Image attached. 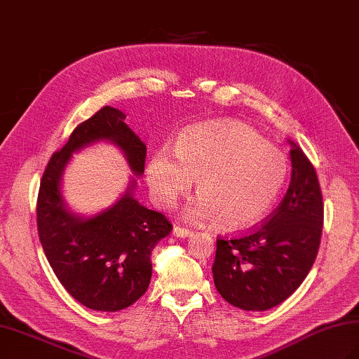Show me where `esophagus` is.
<instances>
[{
  "label": "esophagus",
  "instance_id": "1",
  "mask_svg": "<svg viewBox=\"0 0 359 359\" xmlns=\"http://www.w3.org/2000/svg\"><path fill=\"white\" fill-rule=\"evenodd\" d=\"M172 234L177 236V238L184 239V238H191L193 231L191 230H187V228H182V226H174L172 228Z\"/></svg>",
  "mask_w": 359,
  "mask_h": 359
}]
</instances>
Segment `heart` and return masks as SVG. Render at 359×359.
I'll list each match as a JSON object with an SVG mask.
<instances>
[{"instance_id": "1", "label": "heart", "mask_w": 359, "mask_h": 359, "mask_svg": "<svg viewBox=\"0 0 359 359\" xmlns=\"http://www.w3.org/2000/svg\"><path fill=\"white\" fill-rule=\"evenodd\" d=\"M288 163L253 129L238 121H211L182 133L175 157L154 152L147 168L152 199L172 208L196 182V199L184 216L211 222L224 231H245L261 224L285 185Z\"/></svg>"}]
</instances>
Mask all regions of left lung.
Here are the masks:
<instances>
[{
	"mask_svg": "<svg viewBox=\"0 0 359 359\" xmlns=\"http://www.w3.org/2000/svg\"><path fill=\"white\" fill-rule=\"evenodd\" d=\"M292 180L269 222L239 239H217L212 278L231 306L265 311L306 279L321 242L324 205L313 165L288 140Z\"/></svg>",
	"mask_w": 359,
	"mask_h": 359,
	"instance_id": "1",
	"label": "left lung"
}]
</instances>
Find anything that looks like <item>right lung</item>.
<instances>
[{"label":"right lung","instance_id":"1","mask_svg":"<svg viewBox=\"0 0 359 359\" xmlns=\"http://www.w3.org/2000/svg\"><path fill=\"white\" fill-rule=\"evenodd\" d=\"M120 109L104 106L74 129L49 160L36 203L38 234L53 273L74 299L97 311H118L148 290L151 253L172 226L162 212L135 199V177L144 171L147 144L125 123ZM108 141L126 156L135 174L126 193L93 217L70 210L62 196V174L72 154Z\"/></svg>","mask_w":359,"mask_h":359}]
</instances>
